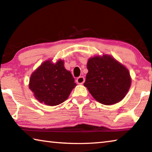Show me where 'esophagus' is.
Segmentation results:
<instances>
[{"mask_svg": "<svg viewBox=\"0 0 152 152\" xmlns=\"http://www.w3.org/2000/svg\"><path fill=\"white\" fill-rule=\"evenodd\" d=\"M84 81H85V78H84L83 76L78 77V78L76 79V82L78 84H82L84 82Z\"/></svg>", "mask_w": 152, "mask_h": 152, "instance_id": "esophagus-1", "label": "esophagus"}]
</instances>
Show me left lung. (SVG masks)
I'll return each mask as SVG.
<instances>
[{
	"instance_id": "1",
	"label": "left lung",
	"mask_w": 152,
	"mask_h": 152,
	"mask_svg": "<svg viewBox=\"0 0 152 152\" xmlns=\"http://www.w3.org/2000/svg\"><path fill=\"white\" fill-rule=\"evenodd\" d=\"M88 73L84 86L100 103L111 105L124 99L129 91L132 78L128 69L107 54L90 58Z\"/></svg>"
}]
</instances>
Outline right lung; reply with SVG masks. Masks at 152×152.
<instances>
[{
	"instance_id": "add662e5",
	"label": "right lung",
	"mask_w": 152,
	"mask_h": 152,
	"mask_svg": "<svg viewBox=\"0 0 152 152\" xmlns=\"http://www.w3.org/2000/svg\"><path fill=\"white\" fill-rule=\"evenodd\" d=\"M64 60L43 62L33 72L29 88L37 101L49 106H56L68 99L76 84L70 71L64 67Z\"/></svg>"
}]
</instances>
